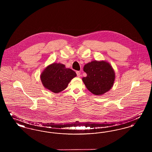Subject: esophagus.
Segmentation results:
<instances>
[{"instance_id":"esophagus-1","label":"esophagus","mask_w":152,"mask_h":152,"mask_svg":"<svg viewBox=\"0 0 152 152\" xmlns=\"http://www.w3.org/2000/svg\"><path fill=\"white\" fill-rule=\"evenodd\" d=\"M76 74H77V77H80V71H76Z\"/></svg>"}]
</instances>
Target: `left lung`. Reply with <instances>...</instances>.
<instances>
[{
	"label": "left lung",
	"mask_w": 152,
	"mask_h": 152,
	"mask_svg": "<svg viewBox=\"0 0 152 152\" xmlns=\"http://www.w3.org/2000/svg\"><path fill=\"white\" fill-rule=\"evenodd\" d=\"M87 73L82 80L87 89L95 95H102L113 87L115 73L110 64L105 61H92L84 65Z\"/></svg>",
	"instance_id": "1"
}]
</instances>
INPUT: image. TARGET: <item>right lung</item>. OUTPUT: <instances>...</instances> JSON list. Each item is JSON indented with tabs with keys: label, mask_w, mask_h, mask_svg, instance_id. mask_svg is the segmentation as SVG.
<instances>
[{
	"label": "right lung",
	"mask_w": 152,
	"mask_h": 152,
	"mask_svg": "<svg viewBox=\"0 0 152 152\" xmlns=\"http://www.w3.org/2000/svg\"><path fill=\"white\" fill-rule=\"evenodd\" d=\"M76 76V72L71 69L65 68V65L53 63L44 69L40 79L46 89L58 94L64 90L71 80Z\"/></svg>",
	"instance_id": "obj_1"
}]
</instances>
